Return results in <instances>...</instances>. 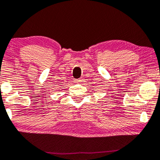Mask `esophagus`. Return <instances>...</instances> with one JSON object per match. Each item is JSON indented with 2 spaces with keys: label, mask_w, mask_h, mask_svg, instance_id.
<instances>
[{
  "label": "esophagus",
  "mask_w": 160,
  "mask_h": 160,
  "mask_svg": "<svg viewBox=\"0 0 160 160\" xmlns=\"http://www.w3.org/2000/svg\"><path fill=\"white\" fill-rule=\"evenodd\" d=\"M75 82H76V83H81V82H83V79L78 80H76Z\"/></svg>",
  "instance_id": "34e87169"
}]
</instances>
